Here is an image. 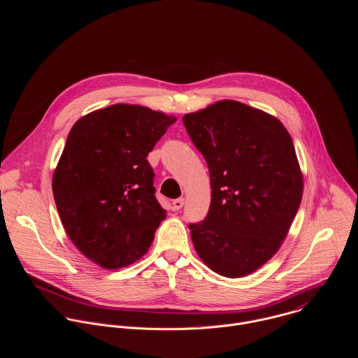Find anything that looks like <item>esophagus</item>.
I'll return each instance as SVG.
<instances>
[{"label":"esophagus","mask_w":358,"mask_h":358,"mask_svg":"<svg viewBox=\"0 0 358 358\" xmlns=\"http://www.w3.org/2000/svg\"><path fill=\"white\" fill-rule=\"evenodd\" d=\"M184 207V198H177L173 201V210L180 211Z\"/></svg>","instance_id":"1"}]
</instances>
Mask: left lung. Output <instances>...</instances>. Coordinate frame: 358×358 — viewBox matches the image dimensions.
Masks as SVG:
<instances>
[{
  "label": "left lung",
  "mask_w": 358,
  "mask_h": 358,
  "mask_svg": "<svg viewBox=\"0 0 358 358\" xmlns=\"http://www.w3.org/2000/svg\"><path fill=\"white\" fill-rule=\"evenodd\" d=\"M206 159L211 206L191 224L201 261L225 278H242L279 250L299 210L303 174L286 127L236 100H220L182 117Z\"/></svg>",
  "instance_id": "1"
}]
</instances>
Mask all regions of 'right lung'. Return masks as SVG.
Here are the masks:
<instances>
[{"label":"right lung","instance_id":"obj_1","mask_svg":"<svg viewBox=\"0 0 358 358\" xmlns=\"http://www.w3.org/2000/svg\"><path fill=\"white\" fill-rule=\"evenodd\" d=\"M176 120L117 103L87 113L71 129L52 191L68 236L96 265L120 269L138 261L166 220L147 156Z\"/></svg>","mask_w":358,"mask_h":358}]
</instances>
